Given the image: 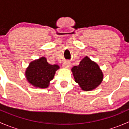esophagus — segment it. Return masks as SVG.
<instances>
[{
  "instance_id": "obj_1",
  "label": "esophagus",
  "mask_w": 129,
  "mask_h": 129,
  "mask_svg": "<svg viewBox=\"0 0 129 129\" xmlns=\"http://www.w3.org/2000/svg\"><path fill=\"white\" fill-rule=\"evenodd\" d=\"M63 67H66V68H70L71 67V62L69 61H65L62 64Z\"/></svg>"
}]
</instances>
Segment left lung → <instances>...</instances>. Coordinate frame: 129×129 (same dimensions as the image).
Instances as JSON below:
<instances>
[{"label":"left lung","mask_w":129,"mask_h":129,"mask_svg":"<svg viewBox=\"0 0 129 129\" xmlns=\"http://www.w3.org/2000/svg\"><path fill=\"white\" fill-rule=\"evenodd\" d=\"M72 72L75 81L85 91L95 89L103 80V74L98 65L85 57L79 66H74Z\"/></svg>","instance_id":"1"}]
</instances>
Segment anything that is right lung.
<instances>
[{
  "label": "right lung",
  "mask_w": 129,
  "mask_h": 129,
  "mask_svg": "<svg viewBox=\"0 0 129 129\" xmlns=\"http://www.w3.org/2000/svg\"><path fill=\"white\" fill-rule=\"evenodd\" d=\"M58 69V65L50 64L47 58L42 57L29 63L25 71L26 79L33 86L45 89L49 87Z\"/></svg>",
  "instance_id": "1"
}]
</instances>
